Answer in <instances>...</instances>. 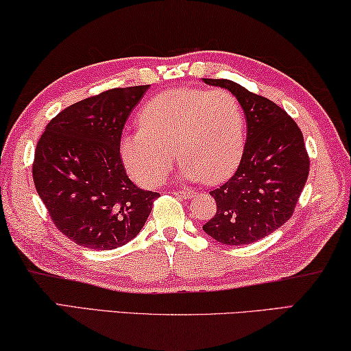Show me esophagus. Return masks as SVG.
<instances>
[{
	"instance_id": "34e87169",
	"label": "esophagus",
	"mask_w": 351,
	"mask_h": 351,
	"mask_svg": "<svg viewBox=\"0 0 351 351\" xmlns=\"http://www.w3.org/2000/svg\"><path fill=\"white\" fill-rule=\"evenodd\" d=\"M175 195H180L181 198H184V199H191L192 197H195V191H193V189H182V191H175L173 192Z\"/></svg>"
}]
</instances>
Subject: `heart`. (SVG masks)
I'll return each mask as SVG.
<instances>
[{"label": "heart", "mask_w": 351, "mask_h": 351, "mask_svg": "<svg viewBox=\"0 0 351 351\" xmlns=\"http://www.w3.org/2000/svg\"><path fill=\"white\" fill-rule=\"evenodd\" d=\"M141 130L121 138L128 173L142 186H158L173 165L182 178L215 182L234 170L245 145V115L232 93L176 88L156 95L138 115Z\"/></svg>", "instance_id": "b5f03b06"}]
</instances>
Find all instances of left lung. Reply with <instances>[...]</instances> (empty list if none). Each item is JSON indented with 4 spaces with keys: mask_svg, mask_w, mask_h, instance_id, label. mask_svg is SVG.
Wrapping results in <instances>:
<instances>
[{
    "mask_svg": "<svg viewBox=\"0 0 351 351\" xmlns=\"http://www.w3.org/2000/svg\"><path fill=\"white\" fill-rule=\"evenodd\" d=\"M230 90L247 117V142L236 173L209 193L217 213L203 230L226 245H248L291 219L309 175L303 134L285 109L230 80H206Z\"/></svg>",
    "mask_w": 351,
    "mask_h": 351,
    "instance_id": "left-lung-1",
    "label": "left lung"
}]
</instances>
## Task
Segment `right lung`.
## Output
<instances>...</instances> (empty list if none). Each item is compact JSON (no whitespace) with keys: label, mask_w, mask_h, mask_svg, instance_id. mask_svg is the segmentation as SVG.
I'll use <instances>...</instances> for the list:
<instances>
[{"label":"right lung","mask_w":351,"mask_h":351,"mask_svg":"<svg viewBox=\"0 0 351 351\" xmlns=\"http://www.w3.org/2000/svg\"><path fill=\"white\" fill-rule=\"evenodd\" d=\"M148 88H110L71 104L37 142L36 191L56 228L77 245H125L141 232L159 197L130 180L120 154L121 131Z\"/></svg>","instance_id":"obj_1"}]
</instances>
